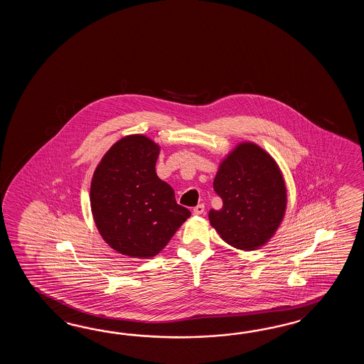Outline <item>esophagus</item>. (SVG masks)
<instances>
[{"label": "esophagus", "mask_w": 364, "mask_h": 364, "mask_svg": "<svg viewBox=\"0 0 364 364\" xmlns=\"http://www.w3.org/2000/svg\"><path fill=\"white\" fill-rule=\"evenodd\" d=\"M204 209H205L204 204H198L196 207H193V215H203V213H204Z\"/></svg>", "instance_id": "esophagus-1"}]
</instances>
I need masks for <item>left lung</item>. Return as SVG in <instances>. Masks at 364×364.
Masks as SVG:
<instances>
[{"label": "left lung", "mask_w": 364, "mask_h": 364, "mask_svg": "<svg viewBox=\"0 0 364 364\" xmlns=\"http://www.w3.org/2000/svg\"><path fill=\"white\" fill-rule=\"evenodd\" d=\"M223 200L209 221L232 247L255 250L277 230L287 208V187L277 164L262 148L242 143L225 159L213 181Z\"/></svg>", "instance_id": "1"}]
</instances>
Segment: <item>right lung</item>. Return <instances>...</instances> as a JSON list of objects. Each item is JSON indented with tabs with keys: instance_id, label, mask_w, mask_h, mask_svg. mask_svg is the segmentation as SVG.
<instances>
[{
	"instance_id": "right-lung-1",
	"label": "right lung",
	"mask_w": 364,
	"mask_h": 364,
	"mask_svg": "<svg viewBox=\"0 0 364 364\" xmlns=\"http://www.w3.org/2000/svg\"><path fill=\"white\" fill-rule=\"evenodd\" d=\"M160 147L144 135L118 140L91 183V208L101 237L132 257L157 255L191 212L156 174Z\"/></svg>"
}]
</instances>
